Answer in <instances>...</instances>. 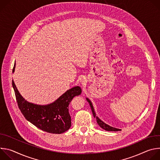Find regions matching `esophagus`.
<instances>
[{
  "label": "esophagus",
  "mask_w": 160,
  "mask_h": 160,
  "mask_svg": "<svg viewBox=\"0 0 160 160\" xmlns=\"http://www.w3.org/2000/svg\"><path fill=\"white\" fill-rule=\"evenodd\" d=\"M87 80V78H86L85 76L82 77L80 78V83H82V84L86 83Z\"/></svg>",
  "instance_id": "esophagus-1"
}]
</instances>
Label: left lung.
I'll return each mask as SVG.
<instances>
[{
	"instance_id": "1",
	"label": "left lung",
	"mask_w": 160,
	"mask_h": 160,
	"mask_svg": "<svg viewBox=\"0 0 160 160\" xmlns=\"http://www.w3.org/2000/svg\"><path fill=\"white\" fill-rule=\"evenodd\" d=\"M86 99L87 101V102L89 103L90 104V106L91 108V109H92V114L93 115L94 117V118H96V120H97V123H98V125L102 128H103L104 130H106V131H120L122 130L121 129H119V128H115V127H112L106 123H105L104 122H102L100 118H99V117H98L96 115V112H95V111H94V107H93V105H92V102L90 101V100L86 98Z\"/></svg>"
}]
</instances>
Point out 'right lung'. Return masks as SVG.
Returning <instances> with one entry per match:
<instances>
[{"label":"right lung","instance_id":"1","mask_svg":"<svg viewBox=\"0 0 160 160\" xmlns=\"http://www.w3.org/2000/svg\"><path fill=\"white\" fill-rule=\"evenodd\" d=\"M14 65L12 73L15 70ZM18 107L25 118L40 130L51 133H62L72 125L68 106L77 96L82 93L80 87H74L62 94L53 102L40 105L30 102L23 98L18 91L14 80L12 81Z\"/></svg>","mask_w":160,"mask_h":160}]
</instances>
